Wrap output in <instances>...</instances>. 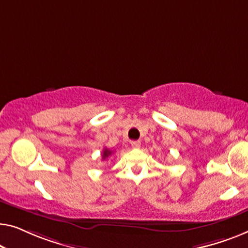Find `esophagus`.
<instances>
[{
  "label": "esophagus",
  "instance_id": "obj_1",
  "mask_svg": "<svg viewBox=\"0 0 248 248\" xmlns=\"http://www.w3.org/2000/svg\"><path fill=\"white\" fill-rule=\"evenodd\" d=\"M140 141L139 140H135V141H131V147L132 148H135V149H137V148H139L140 147Z\"/></svg>",
  "mask_w": 248,
  "mask_h": 248
}]
</instances>
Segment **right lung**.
Listing matches in <instances>:
<instances>
[{
    "label": "right lung",
    "mask_w": 248,
    "mask_h": 248,
    "mask_svg": "<svg viewBox=\"0 0 248 248\" xmlns=\"http://www.w3.org/2000/svg\"><path fill=\"white\" fill-rule=\"evenodd\" d=\"M111 154H112V152H111L110 149L104 148V149H103V154H102V158L106 159L107 157H109V156H110Z\"/></svg>",
    "instance_id": "add662e5"
}]
</instances>
